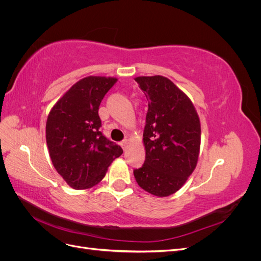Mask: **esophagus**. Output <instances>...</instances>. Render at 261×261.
Instances as JSON below:
<instances>
[{"label":"esophagus","instance_id":"34e87169","mask_svg":"<svg viewBox=\"0 0 261 261\" xmlns=\"http://www.w3.org/2000/svg\"><path fill=\"white\" fill-rule=\"evenodd\" d=\"M120 145H121V147L123 148V150H126V148H127V145H128V140H127V139L122 140L121 143H120Z\"/></svg>","mask_w":261,"mask_h":261}]
</instances>
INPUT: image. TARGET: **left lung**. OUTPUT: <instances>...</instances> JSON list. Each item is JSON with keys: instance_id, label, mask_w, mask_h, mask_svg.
<instances>
[{"instance_id": "left-lung-1", "label": "left lung", "mask_w": 261, "mask_h": 261, "mask_svg": "<svg viewBox=\"0 0 261 261\" xmlns=\"http://www.w3.org/2000/svg\"><path fill=\"white\" fill-rule=\"evenodd\" d=\"M148 100L144 128L146 160L134 170L146 192L167 197L177 192L196 168L200 122L192 101L167 77H137Z\"/></svg>"}]
</instances>
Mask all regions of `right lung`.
I'll use <instances>...</instances> for the list:
<instances>
[{
	"mask_svg": "<svg viewBox=\"0 0 261 261\" xmlns=\"http://www.w3.org/2000/svg\"><path fill=\"white\" fill-rule=\"evenodd\" d=\"M117 80L89 76L76 83L52 108L46 145L59 174L74 189L90 188L105 177L122 148L100 132L99 107Z\"/></svg>",
	"mask_w": 261,
	"mask_h": 261,
	"instance_id": "1",
	"label": "right lung"
}]
</instances>
